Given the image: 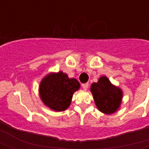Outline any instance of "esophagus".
Wrapping results in <instances>:
<instances>
[{"label":"esophagus","instance_id":"34e87169","mask_svg":"<svg viewBox=\"0 0 149 149\" xmlns=\"http://www.w3.org/2000/svg\"><path fill=\"white\" fill-rule=\"evenodd\" d=\"M82 88H83L84 90H87L88 88V83H86V84H82Z\"/></svg>","mask_w":149,"mask_h":149}]
</instances>
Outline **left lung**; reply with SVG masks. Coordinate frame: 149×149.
I'll return each instance as SVG.
<instances>
[{"label": "left lung", "instance_id": "8db88e82", "mask_svg": "<svg viewBox=\"0 0 149 149\" xmlns=\"http://www.w3.org/2000/svg\"><path fill=\"white\" fill-rule=\"evenodd\" d=\"M96 106L107 115L115 113L120 109L123 98L121 88L112 84L109 78L102 76L90 88Z\"/></svg>", "mask_w": 149, "mask_h": 149}]
</instances>
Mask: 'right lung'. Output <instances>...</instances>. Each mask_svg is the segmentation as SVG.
<instances>
[{
  "mask_svg": "<svg viewBox=\"0 0 149 149\" xmlns=\"http://www.w3.org/2000/svg\"><path fill=\"white\" fill-rule=\"evenodd\" d=\"M81 84L75 78H69L62 71L50 72L43 78L39 86V95L45 105L56 112H62L71 104L72 95Z\"/></svg>",
  "mask_w": 149,
  "mask_h": 149,
  "instance_id": "add662e5",
  "label": "right lung"
}]
</instances>
